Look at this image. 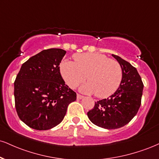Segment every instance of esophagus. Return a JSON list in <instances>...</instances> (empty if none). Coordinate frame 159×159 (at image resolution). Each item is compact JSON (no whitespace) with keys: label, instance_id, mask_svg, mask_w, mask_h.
Returning a JSON list of instances; mask_svg holds the SVG:
<instances>
[{"label":"esophagus","instance_id":"obj_1","mask_svg":"<svg viewBox=\"0 0 159 159\" xmlns=\"http://www.w3.org/2000/svg\"><path fill=\"white\" fill-rule=\"evenodd\" d=\"M83 98H84L83 95H79V94H77V98L78 99V100H79V99H82Z\"/></svg>","mask_w":159,"mask_h":159}]
</instances>
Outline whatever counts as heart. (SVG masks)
<instances>
[{"label":"heart","instance_id":"1","mask_svg":"<svg viewBox=\"0 0 159 159\" xmlns=\"http://www.w3.org/2000/svg\"><path fill=\"white\" fill-rule=\"evenodd\" d=\"M74 60H64L60 65L61 75L70 88L77 87L87 78L89 81L79 89L84 93L107 98L118 89L123 73L117 61L98 53L77 54Z\"/></svg>","mask_w":159,"mask_h":159}]
</instances>
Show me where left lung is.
Returning <instances> with one entry per match:
<instances>
[{
	"mask_svg": "<svg viewBox=\"0 0 159 159\" xmlns=\"http://www.w3.org/2000/svg\"><path fill=\"white\" fill-rule=\"evenodd\" d=\"M122 69L121 83L107 98L95 102L87 112L92 123L107 129H115L127 124L137 114L141 106L144 84L134 66L121 57L112 55Z\"/></svg>",
	"mask_w": 159,
	"mask_h": 159,
	"instance_id": "obj_1",
	"label": "left lung"
}]
</instances>
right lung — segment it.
Instances as JSON below:
<instances>
[{
	"mask_svg": "<svg viewBox=\"0 0 159 159\" xmlns=\"http://www.w3.org/2000/svg\"><path fill=\"white\" fill-rule=\"evenodd\" d=\"M66 52L49 49L22 64L14 83L15 108L18 117L32 129L47 130L64 119L76 93L61 77L59 64Z\"/></svg>",
	"mask_w": 159,
	"mask_h": 159,
	"instance_id": "add662e5",
	"label": "right lung"
}]
</instances>
